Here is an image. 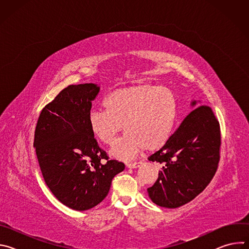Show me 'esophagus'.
I'll use <instances>...</instances> for the list:
<instances>
[{"label": "esophagus", "mask_w": 249, "mask_h": 249, "mask_svg": "<svg viewBox=\"0 0 249 249\" xmlns=\"http://www.w3.org/2000/svg\"><path fill=\"white\" fill-rule=\"evenodd\" d=\"M142 161H140V162H134V163H127L126 164V166L128 167V168H137V167H139L140 165H142Z\"/></svg>", "instance_id": "1"}]
</instances>
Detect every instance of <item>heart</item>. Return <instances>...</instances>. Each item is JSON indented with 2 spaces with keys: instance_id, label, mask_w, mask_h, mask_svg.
Wrapping results in <instances>:
<instances>
[{
  "instance_id": "1",
  "label": "heart",
  "mask_w": 249,
  "mask_h": 249,
  "mask_svg": "<svg viewBox=\"0 0 249 249\" xmlns=\"http://www.w3.org/2000/svg\"><path fill=\"white\" fill-rule=\"evenodd\" d=\"M103 106L106 111L89 112V127L97 140L107 145L123 128L127 131L109 151L117 160H129L144 149L153 151L163 146L177 115L173 92L152 85L116 89L105 97Z\"/></svg>"
}]
</instances>
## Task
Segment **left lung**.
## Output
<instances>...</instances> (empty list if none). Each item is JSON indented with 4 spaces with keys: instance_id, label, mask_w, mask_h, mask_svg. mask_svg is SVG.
Segmentation results:
<instances>
[{
    "instance_id": "left-lung-1",
    "label": "left lung",
    "mask_w": 249,
    "mask_h": 249,
    "mask_svg": "<svg viewBox=\"0 0 249 249\" xmlns=\"http://www.w3.org/2000/svg\"><path fill=\"white\" fill-rule=\"evenodd\" d=\"M190 106L193 110L164 146L149 158L162 164L158 180L148 188L151 200L160 207L178 208L193 200L207 187L218 167L219 121L200 100H192Z\"/></svg>"
}]
</instances>
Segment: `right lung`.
<instances>
[{"mask_svg": "<svg viewBox=\"0 0 249 249\" xmlns=\"http://www.w3.org/2000/svg\"><path fill=\"white\" fill-rule=\"evenodd\" d=\"M100 87L71 85L42 109L33 147L44 181L65 206L86 211L107 196L124 163L108 160L92 135L88 118ZM108 162L102 165L100 160Z\"/></svg>", "mask_w": 249, "mask_h": 249, "instance_id": "obj_1", "label": "right lung"}]
</instances>
